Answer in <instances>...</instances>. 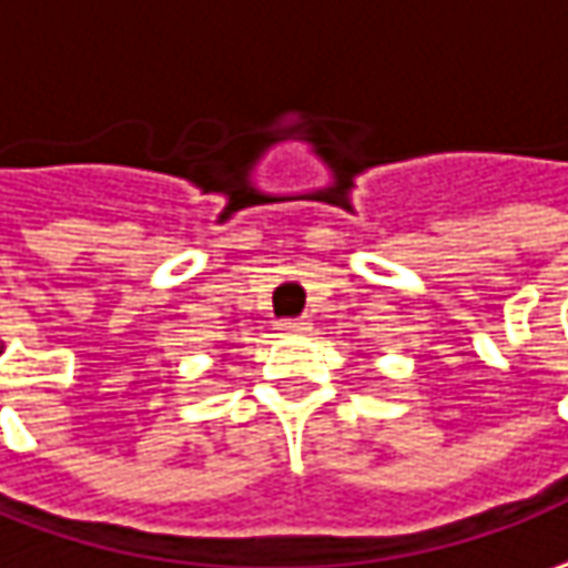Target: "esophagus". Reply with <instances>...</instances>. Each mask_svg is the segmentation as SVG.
I'll return each mask as SVG.
<instances>
[{
  "instance_id": "1",
  "label": "esophagus",
  "mask_w": 568,
  "mask_h": 568,
  "mask_svg": "<svg viewBox=\"0 0 568 568\" xmlns=\"http://www.w3.org/2000/svg\"><path fill=\"white\" fill-rule=\"evenodd\" d=\"M280 329H283V333H307V329H311V323L307 321H280Z\"/></svg>"
}]
</instances>
